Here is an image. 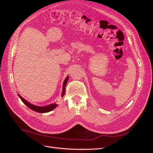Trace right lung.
Returning <instances> with one entry per match:
<instances>
[{
    "label": "right lung",
    "instance_id": "right-lung-1",
    "mask_svg": "<svg viewBox=\"0 0 153 153\" xmlns=\"http://www.w3.org/2000/svg\"><path fill=\"white\" fill-rule=\"evenodd\" d=\"M69 79V76H68L66 79L64 80V83H63V86H62V97L64 96V94H65V91H66V85L68 82V80ZM19 97L20 98L21 100L22 101V102L24 103L25 105H26L29 108H30L31 110L35 111V112H39V113H46V112H48L50 111H52V110H53L55 107L57 106V105L54 103V104H50L49 105L47 106H35L30 104V103H29L28 101H27L25 100H24V98L21 97L19 94H18Z\"/></svg>",
    "mask_w": 153,
    "mask_h": 153
}]
</instances>
